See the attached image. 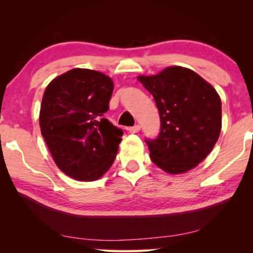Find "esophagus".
Segmentation results:
<instances>
[{
  "label": "esophagus",
  "mask_w": 253,
  "mask_h": 253,
  "mask_svg": "<svg viewBox=\"0 0 253 253\" xmlns=\"http://www.w3.org/2000/svg\"><path fill=\"white\" fill-rule=\"evenodd\" d=\"M128 130H129L130 132H132V134H135V132H138L140 130V126L139 125H135V126L128 128Z\"/></svg>",
  "instance_id": "1"
}]
</instances>
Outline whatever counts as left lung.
I'll use <instances>...</instances> for the list:
<instances>
[{
    "label": "left lung",
    "instance_id": "left-lung-1",
    "mask_svg": "<svg viewBox=\"0 0 253 253\" xmlns=\"http://www.w3.org/2000/svg\"><path fill=\"white\" fill-rule=\"evenodd\" d=\"M138 80L153 95L160 113V134L145 139L153 163L170 174L195 168L220 136L221 99L215 89L183 67H169Z\"/></svg>",
    "mask_w": 253,
    "mask_h": 253
}]
</instances>
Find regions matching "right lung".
I'll return each mask as SVG.
<instances>
[{"instance_id": "1", "label": "right lung", "mask_w": 253, "mask_h": 253, "mask_svg": "<svg viewBox=\"0 0 253 253\" xmlns=\"http://www.w3.org/2000/svg\"><path fill=\"white\" fill-rule=\"evenodd\" d=\"M113 90L109 77L80 68L57 77L45 88L41 134L58 168L77 181H96L117 155L124 132L104 117Z\"/></svg>"}]
</instances>
